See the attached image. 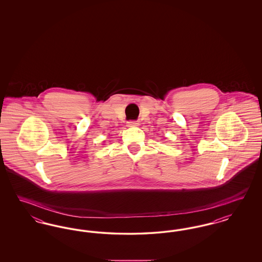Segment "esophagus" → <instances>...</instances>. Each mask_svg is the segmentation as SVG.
I'll return each instance as SVG.
<instances>
[{"instance_id":"1","label":"esophagus","mask_w":262,"mask_h":262,"mask_svg":"<svg viewBox=\"0 0 262 262\" xmlns=\"http://www.w3.org/2000/svg\"><path fill=\"white\" fill-rule=\"evenodd\" d=\"M139 125V123L137 121H129L127 122V126H137Z\"/></svg>"}]
</instances>
